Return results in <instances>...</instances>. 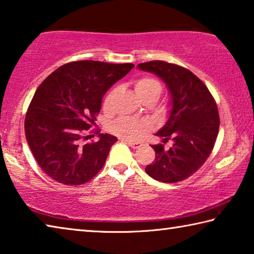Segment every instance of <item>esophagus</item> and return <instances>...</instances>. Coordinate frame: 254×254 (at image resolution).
<instances>
[{
    "label": "esophagus",
    "instance_id": "obj_1",
    "mask_svg": "<svg viewBox=\"0 0 254 254\" xmlns=\"http://www.w3.org/2000/svg\"><path fill=\"white\" fill-rule=\"evenodd\" d=\"M123 143L127 144L128 146H130L131 148H138L139 146H141V143H139V141H131V140H126V139H122Z\"/></svg>",
    "mask_w": 254,
    "mask_h": 254
}]
</instances>
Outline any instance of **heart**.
I'll use <instances>...</instances> for the list:
<instances>
[{"mask_svg":"<svg viewBox=\"0 0 254 254\" xmlns=\"http://www.w3.org/2000/svg\"><path fill=\"white\" fill-rule=\"evenodd\" d=\"M135 92L137 93L141 100L146 99V98H156L158 99L159 95L162 92V84L159 83L156 79L150 77H143L137 79L134 83ZM110 97L111 93H108L105 97L104 102H102V108L105 111H108L110 107ZM149 125L147 122L144 120L130 118V117H124L119 118L110 125V130L114 134L118 135L119 137L126 139H137L138 137L148 130Z\"/></svg>","mask_w":254,"mask_h":254,"instance_id":"1","label":"heart"}]
</instances>
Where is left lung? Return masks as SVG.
<instances>
[{"label":"left lung","instance_id":"obj_1","mask_svg":"<svg viewBox=\"0 0 254 254\" xmlns=\"http://www.w3.org/2000/svg\"><path fill=\"white\" fill-rule=\"evenodd\" d=\"M138 69L158 75L171 93L170 117L156 135L172 139L170 149L152 145L156 156L145 171L154 180L176 183L193 175L212 153L220 127L216 102L192 71L165 61H149Z\"/></svg>","mask_w":254,"mask_h":254}]
</instances>
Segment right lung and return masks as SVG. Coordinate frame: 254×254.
Returning <instances> with one entry per match:
<instances>
[{
    "instance_id": "obj_1",
    "label": "right lung",
    "mask_w": 254,
    "mask_h": 254,
    "mask_svg": "<svg viewBox=\"0 0 254 254\" xmlns=\"http://www.w3.org/2000/svg\"><path fill=\"white\" fill-rule=\"evenodd\" d=\"M132 64L82 60L61 65L40 84L25 115L26 141L41 170L64 185H81L98 174L117 138L99 134L84 143L107 90Z\"/></svg>"
}]
</instances>
